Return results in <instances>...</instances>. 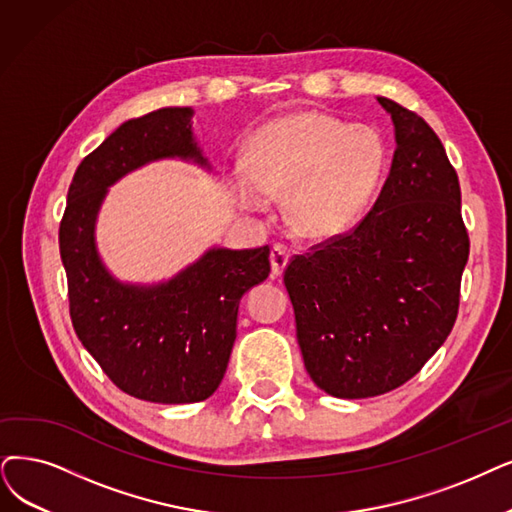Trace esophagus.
<instances>
[{"label": "esophagus", "instance_id": "obj_1", "mask_svg": "<svg viewBox=\"0 0 512 512\" xmlns=\"http://www.w3.org/2000/svg\"><path fill=\"white\" fill-rule=\"evenodd\" d=\"M290 256L292 254H290L288 245H283V243L273 245V250H271V275L273 277H279L283 273L285 264L290 262Z\"/></svg>", "mask_w": 512, "mask_h": 512}]
</instances>
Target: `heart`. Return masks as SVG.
I'll return each instance as SVG.
<instances>
[{"label":"heart","mask_w":512,"mask_h":512,"mask_svg":"<svg viewBox=\"0 0 512 512\" xmlns=\"http://www.w3.org/2000/svg\"><path fill=\"white\" fill-rule=\"evenodd\" d=\"M386 166L380 134L319 111L273 119L254 132L245 170L231 189L245 210H264L288 193V220L309 237H332L353 224L374 197Z\"/></svg>","instance_id":"obj_1"}]
</instances>
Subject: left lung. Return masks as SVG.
<instances>
[{
  "instance_id": "obj_1",
  "label": "left lung",
  "mask_w": 512,
  "mask_h": 512,
  "mask_svg": "<svg viewBox=\"0 0 512 512\" xmlns=\"http://www.w3.org/2000/svg\"><path fill=\"white\" fill-rule=\"evenodd\" d=\"M378 102L397 149L376 203L283 271L306 372L338 399L384 395L422 370L456 323L470 250L439 136L399 102Z\"/></svg>"
}]
</instances>
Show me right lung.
I'll return each instance as SVG.
<instances>
[{"label":"right lung","mask_w":512,"mask_h":512,"mask_svg":"<svg viewBox=\"0 0 512 512\" xmlns=\"http://www.w3.org/2000/svg\"><path fill=\"white\" fill-rule=\"evenodd\" d=\"M191 115L189 107H168L121 124L77 166L58 229L77 338L119 391L151 403H195L216 391L237 336L239 300L271 273L269 245L212 250L157 288L119 283L100 264L94 220L109 185L161 157L206 163Z\"/></svg>","instance_id":"obj_1"}]
</instances>
